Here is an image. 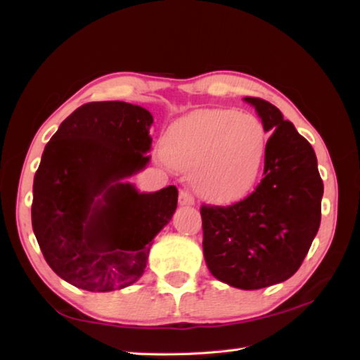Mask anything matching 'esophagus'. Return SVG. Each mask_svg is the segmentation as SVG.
Returning <instances> with one entry per match:
<instances>
[{
  "instance_id": "34e87169",
  "label": "esophagus",
  "mask_w": 360,
  "mask_h": 360,
  "mask_svg": "<svg viewBox=\"0 0 360 360\" xmlns=\"http://www.w3.org/2000/svg\"><path fill=\"white\" fill-rule=\"evenodd\" d=\"M179 205H182V206H184V205H188V206L195 205V197L191 192L186 191V188H184V191L179 192Z\"/></svg>"
}]
</instances>
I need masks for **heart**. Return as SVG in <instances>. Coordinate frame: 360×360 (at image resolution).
<instances>
[{
  "label": "heart",
  "instance_id": "obj_1",
  "mask_svg": "<svg viewBox=\"0 0 360 360\" xmlns=\"http://www.w3.org/2000/svg\"><path fill=\"white\" fill-rule=\"evenodd\" d=\"M265 148L260 119L231 109H198L173 122L163 136L167 160L193 172L197 192L216 203L236 202L251 191Z\"/></svg>",
  "mask_w": 360,
  "mask_h": 360
}]
</instances>
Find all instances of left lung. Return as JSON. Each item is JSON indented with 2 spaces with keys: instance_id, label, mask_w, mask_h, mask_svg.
Here are the masks:
<instances>
[{
  "instance_id": "1",
  "label": "left lung",
  "mask_w": 360,
  "mask_h": 360,
  "mask_svg": "<svg viewBox=\"0 0 360 360\" xmlns=\"http://www.w3.org/2000/svg\"><path fill=\"white\" fill-rule=\"evenodd\" d=\"M265 131L264 178L245 200L202 205L203 254L211 275L254 290L283 283L300 268L319 230L324 184L307 139L271 103L254 96Z\"/></svg>"
}]
</instances>
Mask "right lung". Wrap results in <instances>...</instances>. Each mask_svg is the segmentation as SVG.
Instances as JSON below:
<instances>
[{
    "label": "right lung",
    "mask_w": 360,
    "mask_h": 360,
    "mask_svg": "<svg viewBox=\"0 0 360 360\" xmlns=\"http://www.w3.org/2000/svg\"><path fill=\"white\" fill-rule=\"evenodd\" d=\"M152 114L124 101L77 108L47 143L33 182L32 224L49 266L90 292L124 289L144 273L178 188L139 193L125 178L148 165Z\"/></svg>",
    "instance_id": "1"
}]
</instances>
